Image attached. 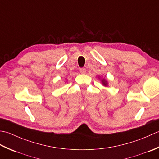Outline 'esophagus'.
Wrapping results in <instances>:
<instances>
[{"label":"esophagus","instance_id":"esophagus-1","mask_svg":"<svg viewBox=\"0 0 159 159\" xmlns=\"http://www.w3.org/2000/svg\"><path fill=\"white\" fill-rule=\"evenodd\" d=\"M80 71L82 74H84V73H86V70L85 69H84V68H81V69H80Z\"/></svg>","mask_w":159,"mask_h":159}]
</instances>
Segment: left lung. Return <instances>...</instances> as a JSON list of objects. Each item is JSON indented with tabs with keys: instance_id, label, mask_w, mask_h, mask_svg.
<instances>
[{
	"instance_id": "1",
	"label": "left lung",
	"mask_w": 159,
	"mask_h": 159,
	"mask_svg": "<svg viewBox=\"0 0 159 159\" xmlns=\"http://www.w3.org/2000/svg\"><path fill=\"white\" fill-rule=\"evenodd\" d=\"M102 84L103 86H107V85H108V82H107V81L105 79H102Z\"/></svg>"
}]
</instances>
